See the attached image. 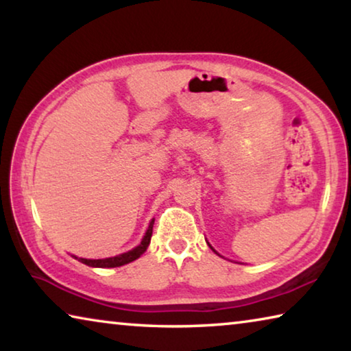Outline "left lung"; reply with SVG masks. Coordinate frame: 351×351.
<instances>
[{
    "label": "left lung",
    "mask_w": 351,
    "mask_h": 351,
    "mask_svg": "<svg viewBox=\"0 0 351 351\" xmlns=\"http://www.w3.org/2000/svg\"><path fill=\"white\" fill-rule=\"evenodd\" d=\"M210 249H212V247H210Z\"/></svg>",
    "instance_id": "obj_1"
}]
</instances>
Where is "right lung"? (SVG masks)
I'll list each match as a JSON object with an SVG mask.
<instances>
[{
    "label": "right lung",
    "instance_id": "1",
    "mask_svg": "<svg viewBox=\"0 0 351 351\" xmlns=\"http://www.w3.org/2000/svg\"><path fill=\"white\" fill-rule=\"evenodd\" d=\"M153 224H154V219H152L150 226H148L147 229V234L144 239H142L141 245L136 246L132 251H128L125 254H121V255H116V257H110V258H102V260H88V258H77L82 263H85L88 266H93V268H117V266H122V265H127L130 261H134L136 258H139L142 254L147 251L148 245H150V240H152V234H153Z\"/></svg>",
    "mask_w": 351,
    "mask_h": 351
}]
</instances>
